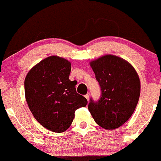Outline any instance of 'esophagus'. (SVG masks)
I'll return each instance as SVG.
<instances>
[{
  "label": "esophagus",
  "instance_id": "1",
  "mask_svg": "<svg viewBox=\"0 0 161 161\" xmlns=\"http://www.w3.org/2000/svg\"><path fill=\"white\" fill-rule=\"evenodd\" d=\"M85 98L87 99V100L88 101V100H89V98H90V93H87V94L85 96Z\"/></svg>",
  "mask_w": 161,
  "mask_h": 161
}]
</instances>
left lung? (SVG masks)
<instances>
[{
  "mask_svg": "<svg viewBox=\"0 0 161 161\" xmlns=\"http://www.w3.org/2000/svg\"><path fill=\"white\" fill-rule=\"evenodd\" d=\"M101 87L97 102L91 99L88 110L105 129L119 128L131 117L139 100L140 81L133 66L123 58L105 55L90 62Z\"/></svg>",
  "mask_w": 161,
  "mask_h": 161,
  "instance_id": "8db88e82",
  "label": "left lung"
}]
</instances>
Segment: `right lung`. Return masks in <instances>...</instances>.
<instances>
[{"label":"right lung","instance_id":"right-lung-1","mask_svg":"<svg viewBox=\"0 0 161 161\" xmlns=\"http://www.w3.org/2000/svg\"><path fill=\"white\" fill-rule=\"evenodd\" d=\"M71 64L65 58L49 56L28 72L25 97L36 119L45 129L60 133L70 127L75 111L87 104L69 79Z\"/></svg>","mask_w":161,"mask_h":161}]
</instances>
